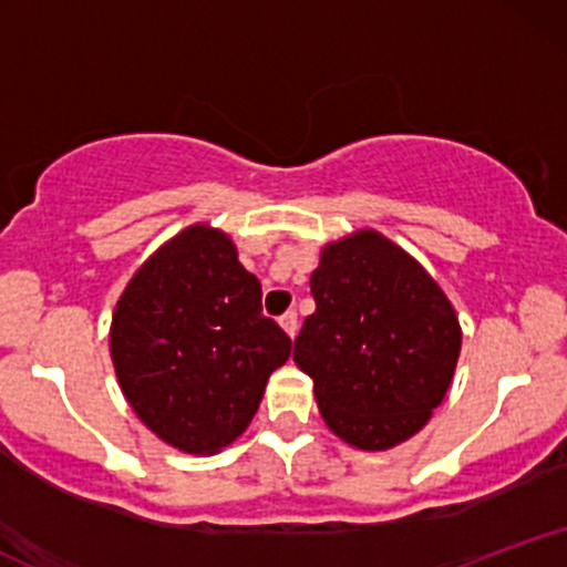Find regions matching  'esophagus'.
<instances>
[{
    "label": "esophagus",
    "instance_id": "34e87169",
    "mask_svg": "<svg viewBox=\"0 0 567 567\" xmlns=\"http://www.w3.org/2000/svg\"><path fill=\"white\" fill-rule=\"evenodd\" d=\"M279 324H282L285 333H288L290 338H296V333H298V315L292 309L285 311V315L279 317Z\"/></svg>",
    "mask_w": 567,
    "mask_h": 567
}]
</instances>
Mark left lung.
I'll list each match as a JSON object with an SVG mask.
<instances>
[{"label": "left lung", "mask_w": 567, "mask_h": 567, "mask_svg": "<svg viewBox=\"0 0 567 567\" xmlns=\"http://www.w3.org/2000/svg\"><path fill=\"white\" fill-rule=\"evenodd\" d=\"M315 315L292 360L320 413L360 451H386L426 424L451 386L461 328L440 285L379 231L324 247L311 275Z\"/></svg>", "instance_id": "8db88e82"}]
</instances>
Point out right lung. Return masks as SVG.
Instances as JSON below:
<instances>
[{
	"label": "right lung",
	"mask_w": 567,
	"mask_h": 567,
	"mask_svg": "<svg viewBox=\"0 0 567 567\" xmlns=\"http://www.w3.org/2000/svg\"><path fill=\"white\" fill-rule=\"evenodd\" d=\"M290 336L264 317L261 282L231 239L188 226L130 279L114 309L112 360L138 419L186 453H218L256 415Z\"/></svg>",
	"instance_id": "right-lung-1"
}]
</instances>
